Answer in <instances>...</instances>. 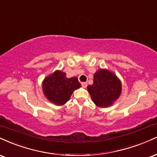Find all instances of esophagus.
Segmentation results:
<instances>
[{
    "label": "esophagus",
    "mask_w": 157,
    "mask_h": 157,
    "mask_svg": "<svg viewBox=\"0 0 157 157\" xmlns=\"http://www.w3.org/2000/svg\"><path fill=\"white\" fill-rule=\"evenodd\" d=\"M81 84H82V86L83 87V88H86L87 86H88V83H87L86 82H82V83H81Z\"/></svg>",
    "instance_id": "esophagus-1"
}]
</instances>
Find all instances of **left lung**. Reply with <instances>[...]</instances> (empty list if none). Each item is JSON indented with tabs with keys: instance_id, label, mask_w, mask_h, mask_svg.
Returning <instances> with one entry per match:
<instances>
[{
	"instance_id": "obj_1",
	"label": "left lung",
	"mask_w": 157,
	"mask_h": 157,
	"mask_svg": "<svg viewBox=\"0 0 157 157\" xmlns=\"http://www.w3.org/2000/svg\"><path fill=\"white\" fill-rule=\"evenodd\" d=\"M88 90L96 105L106 107L119 97L121 84L114 74L106 69H99L94 74V83L88 86Z\"/></svg>"
}]
</instances>
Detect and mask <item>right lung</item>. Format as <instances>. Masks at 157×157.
Wrapping results in <instances>:
<instances>
[{"label": "right lung", "instance_id": "1", "mask_svg": "<svg viewBox=\"0 0 157 157\" xmlns=\"http://www.w3.org/2000/svg\"><path fill=\"white\" fill-rule=\"evenodd\" d=\"M81 86L77 77L67 78L62 71H55L44 79L42 88L44 95L57 105H64L70 98L75 90Z\"/></svg>", "mask_w": 157, "mask_h": 157}]
</instances>
